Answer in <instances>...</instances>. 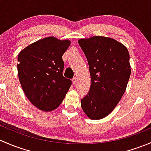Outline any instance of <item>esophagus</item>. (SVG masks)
Here are the masks:
<instances>
[{
    "label": "esophagus",
    "instance_id": "esophagus-1",
    "mask_svg": "<svg viewBox=\"0 0 151 151\" xmlns=\"http://www.w3.org/2000/svg\"><path fill=\"white\" fill-rule=\"evenodd\" d=\"M77 77H74V78L72 79V83L74 85L77 83Z\"/></svg>",
    "mask_w": 151,
    "mask_h": 151
}]
</instances>
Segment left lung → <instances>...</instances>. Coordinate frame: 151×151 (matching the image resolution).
Returning a JSON list of instances; mask_svg holds the SVG:
<instances>
[{
  "instance_id": "left-lung-1",
  "label": "left lung",
  "mask_w": 151,
  "mask_h": 151,
  "mask_svg": "<svg viewBox=\"0 0 151 151\" xmlns=\"http://www.w3.org/2000/svg\"><path fill=\"white\" fill-rule=\"evenodd\" d=\"M89 65L91 85L81 100L83 112L91 120L112 112L126 89L131 75L127 48L115 39L93 36L78 40Z\"/></svg>"
}]
</instances>
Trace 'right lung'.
I'll use <instances>...</instances> for the list:
<instances>
[{"label":"right lung","instance_id":"right-lung-1","mask_svg":"<svg viewBox=\"0 0 151 151\" xmlns=\"http://www.w3.org/2000/svg\"><path fill=\"white\" fill-rule=\"evenodd\" d=\"M70 45L68 39L49 36L30 44L18 55L19 83L30 103L41 110L58 107L71 87V80L63 76L62 59Z\"/></svg>","mask_w":151,"mask_h":151}]
</instances>
